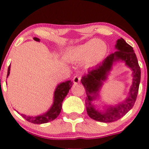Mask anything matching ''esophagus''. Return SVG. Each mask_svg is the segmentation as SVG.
Segmentation results:
<instances>
[{"mask_svg": "<svg viewBox=\"0 0 149 149\" xmlns=\"http://www.w3.org/2000/svg\"><path fill=\"white\" fill-rule=\"evenodd\" d=\"M80 80H81V78H80V76H78V75H76V76H74V78H73V83H75V84H77V83H79L80 82Z\"/></svg>", "mask_w": 149, "mask_h": 149, "instance_id": "esophagus-1", "label": "esophagus"}]
</instances>
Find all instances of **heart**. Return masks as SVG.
Wrapping results in <instances>:
<instances>
[{
  "instance_id": "heart-1",
  "label": "heart",
  "mask_w": 149,
  "mask_h": 149,
  "mask_svg": "<svg viewBox=\"0 0 149 149\" xmlns=\"http://www.w3.org/2000/svg\"><path fill=\"white\" fill-rule=\"evenodd\" d=\"M107 51V45L103 41L91 39L85 43L70 49L66 53V57L74 62L85 61L87 64H92L102 60Z\"/></svg>"
}]
</instances>
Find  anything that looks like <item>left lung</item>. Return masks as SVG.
I'll return each mask as SVG.
<instances>
[{
  "label": "left lung",
  "instance_id": "8db88e82",
  "mask_svg": "<svg viewBox=\"0 0 149 149\" xmlns=\"http://www.w3.org/2000/svg\"><path fill=\"white\" fill-rule=\"evenodd\" d=\"M116 48L117 51L109 54L102 64L97 65L95 69L89 70L88 74L82 77L81 79L87 94L85 107L88 115L92 119L102 123H112L123 117L134 106L139 91L141 70L133 47L121 38L117 40ZM120 60L125 61L133 71V85L129 95L123 102L118 105L108 107L104 112H99L94 109L91 102L98 95L102 81L105 79L113 62Z\"/></svg>",
  "mask_w": 149,
  "mask_h": 149
}]
</instances>
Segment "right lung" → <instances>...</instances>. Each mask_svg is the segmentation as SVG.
I'll list each match as a JSON object with an SVG mask.
<instances>
[{"label": "right lung", "instance_id": "add662e5", "mask_svg": "<svg viewBox=\"0 0 149 149\" xmlns=\"http://www.w3.org/2000/svg\"><path fill=\"white\" fill-rule=\"evenodd\" d=\"M33 39L36 41L40 40V39L38 38H33ZM10 70V65L8 67L7 77L9 76ZM72 85L73 82H71V80H68V81L64 82V83H61L57 85V88L54 91V102H53L52 106L45 113L37 116H29L24 115V114H21V116L27 121L34 124L47 123L54 120V119L57 118V116L60 113L61 107H62V102L67 95L68 92L72 87Z\"/></svg>", "mask_w": 149, "mask_h": 149}]
</instances>
